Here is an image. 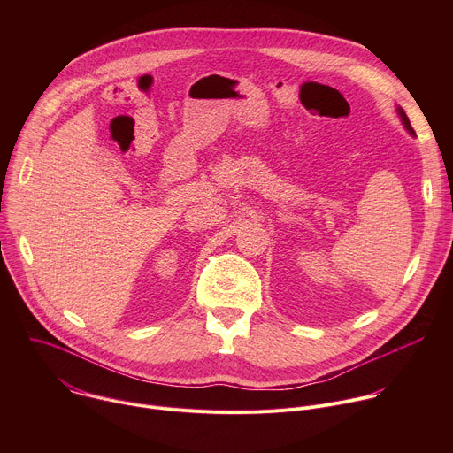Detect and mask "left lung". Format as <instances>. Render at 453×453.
<instances>
[{"mask_svg": "<svg viewBox=\"0 0 453 453\" xmlns=\"http://www.w3.org/2000/svg\"><path fill=\"white\" fill-rule=\"evenodd\" d=\"M398 114L402 116V121H403V125H405V128H407V131H409L411 134H414V128H412V125H411V121H409L407 114L403 112V109H398Z\"/></svg>", "mask_w": 453, "mask_h": 453, "instance_id": "8db88e82", "label": "left lung"}]
</instances>
